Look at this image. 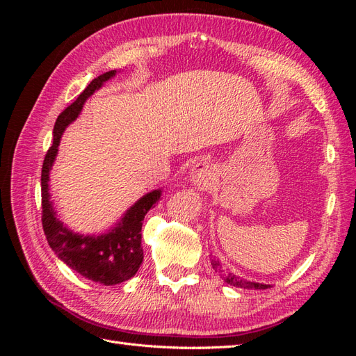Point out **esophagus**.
Returning <instances> with one entry per match:
<instances>
[{
  "label": "esophagus",
  "instance_id": "esophagus-1",
  "mask_svg": "<svg viewBox=\"0 0 356 356\" xmlns=\"http://www.w3.org/2000/svg\"><path fill=\"white\" fill-rule=\"evenodd\" d=\"M190 181L200 190H208L215 184V169L208 161H197L190 172Z\"/></svg>",
  "mask_w": 356,
  "mask_h": 356
}]
</instances>
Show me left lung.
<instances>
[{
    "mask_svg": "<svg viewBox=\"0 0 356 356\" xmlns=\"http://www.w3.org/2000/svg\"><path fill=\"white\" fill-rule=\"evenodd\" d=\"M211 264L212 268L215 272H218L220 276L224 279V282H227L232 286L236 288H245V289H267L270 285H266V284H258V282H252V281H246V279L234 275L232 272H227L225 268H222L221 263L218 260H215V258H211Z\"/></svg>",
    "mask_w": 356,
    "mask_h": 356,
    "instance_id": "8db88e82",
    "label": "left lung"
}]
</instances>
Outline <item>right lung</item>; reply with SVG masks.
I'll list each match as a JSON object with an SVG mask.
<instances>
[{
  "instance_id": "1",
  "label": "right lung",
  "mask_w": 356,
  "mask_h": 356,
  "mask_svg": "<svg viewBox=\"0 0 356 356\" xmlns=\"http://www.w3.org/2000/svg\"><path fill=\"white\" fill-rule=\"evenodd\" d=\"M114 75L115 71H108L92 80L88 88L79 95V98L59 114L53 129V145L49 148L41 169V221L50 248L72 270L89 281L106 286L122 284L138 272L144 258L141 246L143 221L147 212L160 199L161 190L147 193L126 211L124 217L108 233L83 236L67 229L56 217L50 202L49 174L56 159L60 136L65 127L79 117L86 99Z\"/></svg>"
}]
</instances>
